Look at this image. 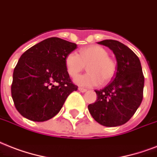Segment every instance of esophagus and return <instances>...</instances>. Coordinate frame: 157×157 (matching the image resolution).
<instances>
[{
    "label": "esophagus",
    "mask_w": 157,
    "mask_h": 157,
    "mask_svg": "<svg viewBox=\"0 0 157 157\" xmlns=\"http://www.w3.org/2000/svg\"><path fill=\"white\" fill-rule=\"evenodd\" d=\"M78 91H80L81 92H87V90L86 88H82V87H78Z\"/></svg>",
    "instance_id": "esophagus-1"
}]
</instances>
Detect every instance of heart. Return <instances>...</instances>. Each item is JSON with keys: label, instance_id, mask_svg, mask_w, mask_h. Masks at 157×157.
<instances>
[{"label": "heart", "instance_id": "1", "mask_svg": "<svg viewBox=\"0 0 157 157\" xmlns=\"http://www.w3.org/2000/svg\"><path fill=\"white\" fill-rule=\"evenodd\" d=\"M66 71L70 77H76L86 68L89 71L75 79L77 84L83 87H93L101 84L102 80L110 82L116 72L115 63L109 57V53L100 46H90L82 48L80 54L72 52L65 57Z\"/></svg>", "mask_w": 157, "mask_h": 157}]
</instances>
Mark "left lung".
<instances>
[{
    "mask_svg": "<svg viewBox=\"0 0 157 157\" xmlns=\"http://www.w3.org/2000/svg\"><path fill=\"white\" fill-rule=\"evenodd\" d=\"M98 43L112 51L117 70L110 84L103 89L95 90L97 101L87 108L100 124L116 127L128 122L139 107L143 101L144 76L138 57L127 46L115 40Z\"/></svg>",
    "mask_w": 157,
    "mask_h": 157,
    "instance_id": "obj_1",
    "label": "left lung"
}]
</instances>
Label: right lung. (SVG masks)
Masks as SVG:
<instances>
[{"label":"right lung","instance_id":"obj_1","mask_svg":"<svg viewBox=\"0 0 157 157\" xmlns=\"http://www.w3.org/2000/svg\"><path fill=\"white\" fill-rule=\"evenodd\" d=\"M77 44L50 37L27 50L13 73L11 95L17 110L28 120L43 122L57 115L73 84L65 65V57Z\"/></svg>","mask_w":157,"mask_h":157}]
</instances>
